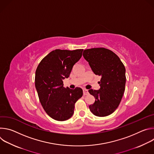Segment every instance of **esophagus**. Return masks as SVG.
I'll return each instance as SVG.
<instances>
[{"instance_id": "34e87169", "label": "esophagus", "mask_w": 154, "mask_h": 154, "mask_svg": "<svg viewBox=\"0 0 154 154\" xmlns=\"http://www.w3.org/2000/svg\"><path fill=\"white\" fill-rule=\"evenodd\" d=\"M83 95H88L89 94V92H88V91L87 90H86V89H83Z\"/></svg>"}]
</instances>
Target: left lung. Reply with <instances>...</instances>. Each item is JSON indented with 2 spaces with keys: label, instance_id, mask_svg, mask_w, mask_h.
Returning <instances> with one entry per match:
<instances>
[{
  "label": "left lung",
  "instance_id": "8db88e82",
  "mask_svg": "<svg viewBox=\"0 0 154 154\" xmlns=\"http://www.w3.org/2000/svg\"><path fill=\"white\" fill-rule=\"evenodd\" d=\"M83 56L93 72L101 76L100 89L88 91L96 99L89 106L90 111L99 117L111 115L119 106L125 91L124 65L116 54L103 48L86 49Z\"/></svg>",
  "mask_w": 154,
  "mask_h": 154
}]
</instances>
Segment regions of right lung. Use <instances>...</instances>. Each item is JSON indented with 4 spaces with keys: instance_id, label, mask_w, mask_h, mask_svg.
Wrapping results in <instances>:
<instances>
[{
    "instance_id": "1",
    "label": "right lung",
    "mask_w": 154,
    "mask_h": 154,
    "mask_svg": "<svg viewBox=\"0 0 154 154\" xmlns=\"http://www.w3.org/2000/svg\"><path fill=\"white\" fill-rule=\"evenodd\" d=\"M83 51L56 49L44 58L36 68L35 83L39 101L46 113L55 120L69 119L74 114L75 103L83 96L80 88H64L63 81L69 77Z\"/></svg>"
}]
</instances>
